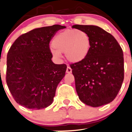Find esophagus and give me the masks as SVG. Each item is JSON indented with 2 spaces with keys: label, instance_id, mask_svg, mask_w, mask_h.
<instances>
[{
  "label": "esophagus",
  "instance_id": "1",
  "mask_svg": "<svg viewBox=\"0 0 132 132\" xmlns=\"http://www.w3.org/2000/svg\"><path fill=\"white\" fill-rule=\"evenodd\" d=\"M66 72L68 73V74H70V73H72V69L70 67H67Z\"/></svg>",
  "mask_w": 132,
  "mask_h": 132
}]
</instances>
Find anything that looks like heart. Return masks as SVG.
<instances>
[{
    "mask_svg": "<svg viewBox=\"0 0 132 132\" xmlns=\"http://www.w3.org/2000/svg\"><path fill=\"white\" fill-rule=\"evenodd\" d=\"M52 46L51 53L56 59H60L62 53H65L69 62L77 63L84 60L89 54L91 39L83 30H66L54 37Z\"/></svg>",
    "mask_w": 132,
    "mask_h": 132,
    "instance_id": "heart-1",
    "label": "heart"
}]
</instances>
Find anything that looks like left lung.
<instances>
[{
	"label": "left lung",
	"instance_id": "obj_1",
	"mask_svg": "<svg viewBox=\"0 0 132 132\" xmlns=\"http://www.w3.org/2000/svg\"><path fill=\"white\" fill-rule=\"evenodd\" d=\"M86 32L91 49L84 60L70 64L79 98L93 107L111 102L119 93L124 79V58L114 37L100 27L75 25Z\"/></svg>",
	"mask_w": 132,
	"mask_h": 132
}]
</instances>
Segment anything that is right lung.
Listing matches in <instances>:
<instances>
[{
    "mask_svg": "<svg viewBox=\"0 0 132 132\" xmlns=\"http://www.w3.org/2000/svg\"><path fill=\"white\" fill-rule=\"evenodd\" d=\"M65 26L54 25L34 29L20 36L7 55L6 82L14 100L31 109L52 104L56 87L65 74V64L51 60L50 43Z\"/></svg>",
    "mask_w": 132,
    "mask_h": 132,
    "instance_id": "add662e5",
    "label": "right lung"
}]
</instances>
